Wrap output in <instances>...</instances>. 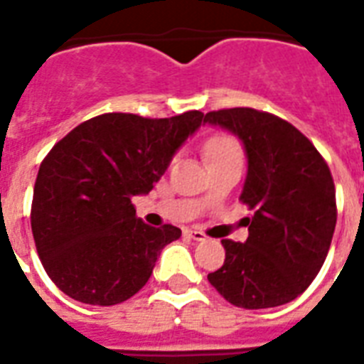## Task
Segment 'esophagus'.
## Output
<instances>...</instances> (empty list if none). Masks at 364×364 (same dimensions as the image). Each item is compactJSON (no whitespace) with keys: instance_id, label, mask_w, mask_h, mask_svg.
<instances>
[{"instance_id":"obj_1","label":"esophagus","mask_w":364,"mask_h":364,"mask_svg":"<svg viewBox=\"0 0 364 364\" xmlns=\"http://www.w3.org/2000/svg\"><path fill=\"white\" fill-rule=\"evenodd\" d=\"M185 234H187L188 238H193L194 242H205L208 240V236L202 230H185Z\"/></svg>"}]
</instances>
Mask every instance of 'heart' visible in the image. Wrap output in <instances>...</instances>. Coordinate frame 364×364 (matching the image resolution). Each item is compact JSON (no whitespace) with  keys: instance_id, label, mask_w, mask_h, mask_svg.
<instances>
[{"instance_id":"obj_1","label":"heart","mask_w":364,"mask_h":364,"mask_svg":"<svg viewBox=\"0 0 364 364\" xmlns=\"http://www.w3.org/2000/svg\"><path fill=\"white\" fill-rule=\"evenodd\" d=\"M204 156L208 160V164H211V162H221V160H242V143L232 134L219 132V134H213V136L205 139Z\"/></svg>"}]
</instances>
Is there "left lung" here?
<instances>
[{
    "label": "left lung",
    "mask_w": 364,
    "mask_h": 364,
    "mask_svg": "<svg viewBox=\"0 0 364 364\" xmlns=\"http://www.w3.org/2000/svg\"><path fill=\"white\" fill-rule=\"evenodd\" d=\"M204 122L243 141L249 168L240 202L251 211L245 243L221 240L225 264L208 279L238 308L287 304L316 279L333 242L338 211L327 162L302 132L266 111H210Z\"/></svg>",
    "instance_id": "obj_1"
}]
</instances>
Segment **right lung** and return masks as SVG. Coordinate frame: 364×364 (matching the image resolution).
Instances as JSON below:
<instances>
[{
  "instance_id": "obj_1",
  "label": "right lung",
  "mask_w": 364,
  "mask_h": 364,
  "mask_svg": "<svg viewBox=\"0 0 364 364\" xmlns=\"http://www.w3.org/2000/svg\"><path fill=\"white\" fill-rule=\"evenodd\" d=\"M202 121V111L170 119L104 113L48 151L30 219L43 268L62 293L85 304L113 306L149 282L160 251L181 230L145 225L132 198L154 187Z\"/></svg>"
}]
</instances>
